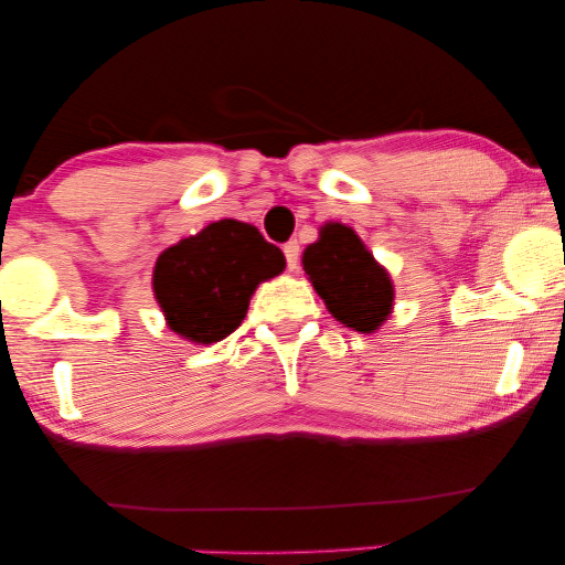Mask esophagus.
Masks as SVG:
<instances>
[{"label": "esophagus", "instance_id": "obj_1", "mask_svg": "<svg viewBox=\"0 0 565 565\" xmlns=\"http://www.w3.org/2000/svg\"><path fill=\"white\" fill-rule=\"evenodd\" d=\"M282 253H285V260H288V270H298V263H300L298 239H290V243H285Z\"/></svg>", "mask_w": 565, "mask_h": 565}]
</instances>
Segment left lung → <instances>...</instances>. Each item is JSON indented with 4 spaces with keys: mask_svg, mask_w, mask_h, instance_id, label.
I'll list each match as a JSON object with an SVG mask.
<instances>
[{
    "mask_svg": "<svg viewBox=\"0 0 565 565\" xmlns=\"http://www.w3.org/2000/svg\"><path fill=\"white\" fill-rule=\"evenodd\" d=\"M302 270L332 318L358 332H373L393 310V282L353 227L326 222L318 243L305 247Z\"/></svg>",
    "mask_w": 565,
    "mask_h": 565,
    "instance_id": "obj_1",
    "label": "left lung"
}]
</instances>
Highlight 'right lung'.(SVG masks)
I'll use <instances>...</instances> for the list:
<instances>
[{
  "label": "right lung",
  "instance_id": "1",
  "mask_svg": "<svg viewBox=\"0 0 565 565\" xmlns=\"http://www.w3.org/2000/svg\"><path fill=\"white\" fill-rule=\"evenodd\" d=\"M282 270V249L260 230L220 220L157 257L152 290L172 332L210 345L239 328L257 285Z\"/></svg>",
  "mask_w": 565,
  "mask_h": 565
}]
</instances>
